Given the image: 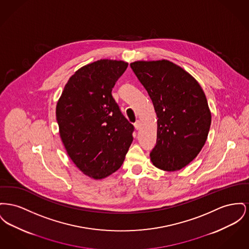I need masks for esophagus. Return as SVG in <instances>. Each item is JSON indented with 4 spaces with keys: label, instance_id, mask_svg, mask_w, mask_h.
I'll list each match as a JSON object with an SVG mask.
<instances>
[{
    "label": "esophagus",
    "instance_id": "obj_1",
    "mask_svg": "<svg viewBox=\"0 0 249 249\" xmlns=\"http://www.w3.org/2000/svg\"><path fill=\"white\" fill-rule=\"evenodd\" d=\"M134 128L135 130H139L140 129V121L137 120L135 123H134Z\"/></svg>",
    "mask_w": 249,
    "mask_h": 249
}]
</instances>
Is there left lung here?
<instances>
[{"mask_svg":"<svg viewBox=\"0 0 249 249\" xmlns=\"http://www.w3.org/2000/svg\"><path fill=\"white\" fill-rule=\"evenodd\" d=\"M131 68L158 117L150 160L161 170H179L197 156L208 137L212 116L204 92L193 76L167 60L136 61Z\"/></svg>","mask_w":249,"mask_h":249,"instance_id":"left-lung-1","label":"left lung"}]
</instances>
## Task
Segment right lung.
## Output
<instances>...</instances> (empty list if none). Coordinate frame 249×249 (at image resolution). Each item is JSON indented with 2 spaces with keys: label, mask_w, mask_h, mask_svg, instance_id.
<instances>
[{
  "label": "right lung",
  "mask_w": 249,
  "mask_h": 249,
  "mask_svg": "<svg viewBox=\"0 0 249 249\" xmlns=\"http://www.w3.org/2000/svg\"><path fill=\"white\" fill-rule=\"evenodd\" d=\"M128 63L102 59L70 78L56 105L62 142L76 166L100 179L122 165L132 142L133 125L124 117L112 89Z\"/></svg>",
  "instance_id": "add662e5"
}]
</instances>
